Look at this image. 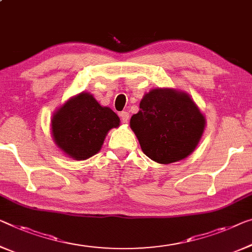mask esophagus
<instances>
[{
  "mask_svg": "<svg viewBox=\"0 0 252 252\" xmlns=\"http://www.w3.org/2000/svg\"><path fill=\"white\" fill-rule=\"evenodd\" d=\"M120 118H121L123 123H127V121H129L130 115L126 111H123V112H121V113H120Z\"/></svg>",
  "mask_w": 252,
  "mask_h": 252,
  "instance_id": "esophagus-1",
  "label": "esophagus"
}]
</instances>
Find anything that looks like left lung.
<instances>
[{"label":"left lung","instance_id":"1","mask_svg":"<svg viewBox=\"0 0 252 252\" xmlns=\"http://www.w3.org/2000/svg\"><path fill=\"white\" fill-rule=\"evenodd\" d=\"M139 107L131 116L130 127L150 159L171 164L187 158L196 149L206 119L189 94L154 88L145 94Z\"/></svg>","mask_w":252,"mask_h":252}]
</instances>
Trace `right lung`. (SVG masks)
I'll list each match as a JSON object with an SVG mask.
<instances>
[{"label":"right lung","mask_w":252,"mask_h":252,"mask_svg":"<svg viewBox=\"0 0 252 252\" xmlns=\"http://www.w3.org/2000/svg\"><path fill=\"white\" fill-rule=\"evenodd\" d=\"M120 126V118L102 106L87 92L72 96L54 112L51 120L56 147L66 156L84 160L96 155L108 131Z\"/></svg>","instance_id":"add662e5"}]
</instances>
